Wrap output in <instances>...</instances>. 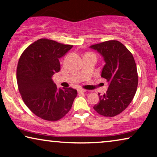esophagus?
I'll return each mask as SVG.
<instances>
[{
  "label": "esophagus",
  "instance_id": "obj_1",
  "mask_svg": "<svg viewBox=\"0 0 157 157\" xmlns=\"http://www.w3.org/2000/svg\"><path fill=\"white\" fill-rule=\"evenodd\" d=\"M86 91V90L83 89H78V93H84V92Z\"/></svg>",
  "mask_w": 157,
  "mask_h": 157
}]
</instances>
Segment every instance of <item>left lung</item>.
Returning <instances> with one entry per match:
<instances>
[{
	"instance_id": "8db88e82",
	"label": "left lung",
	"mask_w": 157,
	"mask_h": 157,
	"mask_svg": "<svg viewBox=\"0 0 157 157\" xmlns=\"http://www.w3.org/2000/svg\"><path fill=\"white\" fill-rule=\"evenodd\" d=\"M90 48L104 57L101 77L109 83L106 93L103 96L98 94L99 102L94 109L103 117H115L127 108L136 94L138 74L134 56L124 44L116 40L91 45Z\"/></svg>"
}]
</instances>
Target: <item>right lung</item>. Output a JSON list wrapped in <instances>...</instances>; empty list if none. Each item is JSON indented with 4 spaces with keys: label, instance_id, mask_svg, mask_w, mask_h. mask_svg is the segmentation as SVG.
Instances as JSON below:
<instances>
[{
    "label": "right lung",
    "instance_id": "add662e5",
    "mask_svg": "<svg viewBox=\"0 0 157 157\" xmlns=\"http://www.w3.org/2000/svg\"><path fill=\"white\" fill-rule=\"evenodd\" d=\"M72 47L40 38L28 46L19 59V92L28 108L40 119L56 121L71 109L77 91L71 87L58 89L52 76L61 69L60 58Z\"/></svg>",
    "mask_w": 157,
    "mask_h": 157
}]
</instances>
